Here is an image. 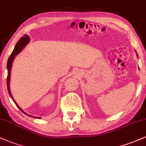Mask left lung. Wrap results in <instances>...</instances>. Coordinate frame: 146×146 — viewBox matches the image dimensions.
Returning a JSON list of instances; mask_svg holds the SVG:
<instances>
[{
  "label": "left lung",
  "instance_id": "8db88e82",
  "mask_svg": "<svg viewBox=\"0 0 146 146\" xmlns=\"http://www.w3.org/2000/svg\"><path fill=\"white\" fill-rule=\"evenodd\" d=\"M137 57H138V54H137Z\"/></svg>",
  "mask_w": 146,
  "mask_h": 146
}]
</instances>
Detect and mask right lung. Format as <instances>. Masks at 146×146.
I'll use <instances>...</instances> for the list:
<instances>
[{
    "label": "right lung",
    "mask_w": 146,
    "mask_h": 146,
    "mask_svg": "<svg viewBox=\"0 0 146 146\" xmlns=\"http://www.w3.org/2000/svg\"><path fill=\"white\" fill-rule=\"evenodd\" d=\"M30 42V37L29 36H28L27 35H24V36H22V38H20V40H19L18 41H17V43H16V45H15V47H14V50L13 52H12V53L11 55H10L9 58L8 59V61H7V71H8V74H7V90H8V92L9 94V96H11V98L13 100L14 103H15V104L16 105V106L20 109V110L21 111H22L23 113L26 114L27 115H29L30 117H33L32 115H29V114L26 113V112H24L23 110L21 109L20 107H19V105L17 104L16 102L15 101V100L13 99V96H12V94L11 93V90H10V77H11V67H12V63L13 62V60L15 58V56L17 55L20 52H21V51H22L23 49L25 47V46L26 45L28 44ZM34 117L35 118H39V117H36V116H34Z\"/></svg>",
    "instance_id": "add662e5"
}]
</instances>
